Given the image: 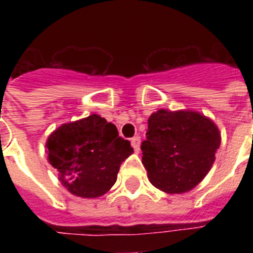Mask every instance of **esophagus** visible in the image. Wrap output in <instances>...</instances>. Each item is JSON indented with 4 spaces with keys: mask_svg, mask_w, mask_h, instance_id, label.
Here are the masks:
<instances>
[{
    "mask_svg": "<svg viewBox=\"0 0 253 253\" xmlns=\"http://www.w3.org/2000/svg\"><path fill=\"white\" fill-rule=\"evenodd\" d=\"M131 146L134 147L135 151H139V147H140V136H134L131 139Z\"/></svg>",
    "mask_w": 253,
    "mask_h": 253,
    "instance_id": "esophagus-1",
    "label": "esophagus"
}]
</instances>
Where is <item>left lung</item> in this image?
Instances as JSON below:
<instances>
[{"instance_id":"1","label":"left lung","mask_w":253,"mask_h":253,"mask_svg":"<svg viewBox=\"0 0 253 253\" xmlns=\"http://www.w3.org/2000/svg\"><path fill=\"white\" fill-rule=\"evenodd\" d=\"M220 146L218 127L196 111H156L148 118L142 163L151 184L185 193L204 180Z\"/></svg>"}]
</instances>
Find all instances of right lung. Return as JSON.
<instances>
[{
  "label": "right lung",
  "mask_w": 253,
  "mask_h": 253,
  "mask_svg": "<svg viewBox=\"0 0 253 253\" xmlns=\"http://www.w3.org/2000/svg\"><path fill=\"white\" fill-rule=\"evenodd\" d=\"M48 162L75 196L95 198L115 184L119 167L132 152L113 123L93 114L63 125L47 140Z\"/></svg>",
  "instance_id": "add662e5"
}]
</instances>
